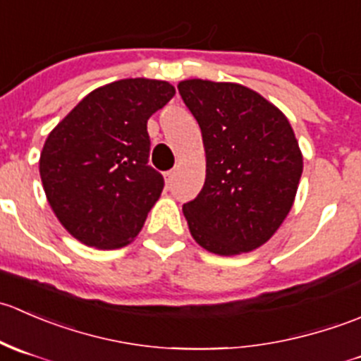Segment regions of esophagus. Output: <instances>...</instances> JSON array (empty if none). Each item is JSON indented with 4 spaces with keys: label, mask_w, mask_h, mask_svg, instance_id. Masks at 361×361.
<instances>
[{
    "label": "esophagus",
    "mask_w": 361,
    "mask_h": 361,
    "mask_svg": "<svg viewBox=\"0 0 361 361\" xmlns=\"http://www.w3.org/2000/svg\"><path fill=\"white\" fill-rule=\"evenodd\" d=\"M174 174H176V169H171V171H167V173H164V180H166L167 187H169V185L173 183V180H174Z\"/></svg>",
    "instance_id": "1"
}]
</instances>
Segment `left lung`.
Listing matches in <instances>:
<instances>
[{
	"instance_id": "8db88e82",
	"label": "left lung",
	"mask_w": 361,
	"mask_h": 361,
	"mask_svg": "<svg viewBox=\"0 0 361 361\" xmlns=\"http://www.w3.org/2000/svg\"><path fill=\"white\" fill-rule=\"evenodd\" d=\"M178 90L197 120L206 180L183 204L192 238L216 255L257 250L292 209L302 154L288 118L239 83L183 80Z\"/></svg>"
}]
</instances>
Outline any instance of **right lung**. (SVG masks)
Masks as SVG:
<instances>
[{
  "label": "right lung",
  "instance_id": "1",
  "mask_svg": "<svg viewBox=\"0 0 361 361\" xmlns=\"http://www.w3.org/2000/svg\"><path fill=\"white\" fill-rule=\"evenodd\" d=\"M174 94L162 80H118L83 97L49 134L39 155L43 190L80 243L115 250L140 234L164 188L148 166L147 122Z\"/></svg>",
  "mask_w": 361,
  "mask_h": 361
}]
</instances>
